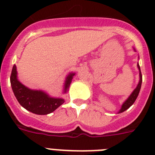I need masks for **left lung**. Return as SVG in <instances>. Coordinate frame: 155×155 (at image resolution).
Wrapping results in <instances>:
<instances>
[{
    "label": "left lung",
    "instance_id": "8db88e82",
    "mask_svg": "<svg viewBox=\"0 0 155 155\" xmlns=\"http://www.w3.org/2000/svg\"><path fill=\"white\" fill-rule=\"evenodd\" d=\"M137 67H138V69H139V71H140V81H139V84H138L137 87L135 88V90L133 91L132 94H130V96L129 97V98H127V101H126V102H124V104H123L121 109H120V112H119L120 113H123V112H124V111H126L127 109H129V108L130 107L131 105H132L134 103V102L136 101L137 98V96H138V94H139L140 90V87H141L142 74H141V71H140V68L139 64H137Z\"/></svg>",
    "mask_w": 155,
    "mask_h": 155
}]
</instances>
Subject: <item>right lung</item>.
Returning <instances> with one entry per match:
<instances>
[{
  "label": "right lung",
  "instance_id": "right-lung-1",
  "mask_svg": "<svg viewBox=\"0 0 155 155\" xmlns=\"http://www.w3.org/2000/svg\"><path fill=\"white\" fill-rule=\"evenodd\" d=\"M74 74H70L65 82L64 91L68 89ZM11 84L18 102L25 109L37 115L53 113L64 102L63 98H51L41 91H34L26 87L18 81L16 66L14 65L10 78Z\"/></svg>",
  "mask_w": 155,
  "mask_h": 155
}]
</instances>
